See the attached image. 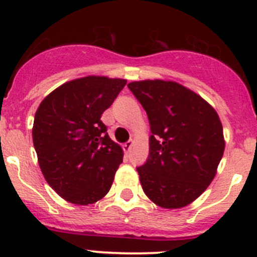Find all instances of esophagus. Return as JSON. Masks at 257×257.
Wrapping results in <instances>:
<instances>
[{
  "instance_id": "34e87169",
  "label": "esophagus",
  "mask_w": 257,
  "mask_h": 257,
  "mask_svg": "<svg viewBox=\"0 0 257 257\" xmlns=\"http://www.w3.org/2000/svg\"><path fill=\"white\" fill-rule=\"evenodd\" d=\"M133 143H134V142L131 139V141H128L126 143L123 144V149H124V152H125V153H129V152H131L132 147H133Z\"/></svg>"
}]
</instances>
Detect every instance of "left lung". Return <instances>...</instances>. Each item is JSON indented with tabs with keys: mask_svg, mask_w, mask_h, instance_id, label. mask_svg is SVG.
Segmentation results:
<instances>
[{
	"mask_svg": "<svg viewBox=\"0 0 257 257\" xmlns=\"http://www.w3.org/2000/svg\"><path fill=\"white\" fill-rule=\"evenodd\" d=\"M128 88L152 132L148 159L137 167L142 188L161 207H184L210 186L223 156L220 118L207 101L174 81H134Z\"/></svg>",
	"mask_w": 257,
	"mask_h": 257,
	"instance_id": "left-lung-1",
	"label": "left lung"
}]
</instances>
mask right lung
<instances>
[{"label": "right lung", "mask_w": 257, "mask_h": 257, "mask_svg": "<svg viewBox=\"0 0 257 257\" xmlns=\"http://www.w3.org/2000/svg\"><path fill=\"white\" fill-rule=\"evenodd\" d=\"M126 80L86 76L50 93L35 114L32 139L40 168L57 195L75 205L103 198L123 162L101 114Z\"/></svg>", "instance_id": "right-lung-1"}]
</instances>
